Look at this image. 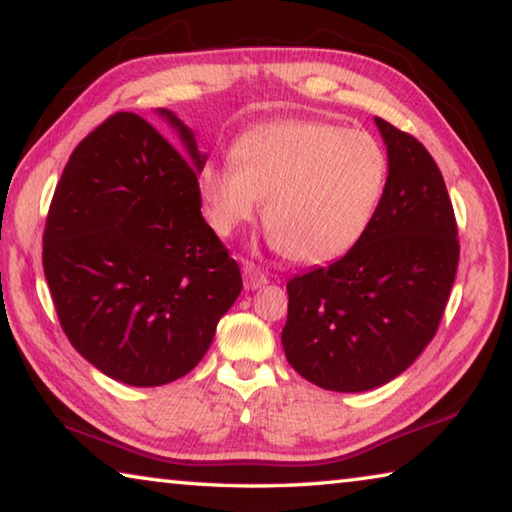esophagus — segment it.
Segmentation results:
<instances>
[{"label":"esophagus","instance_id":"obj_1","mask_svg":"<svg viewBox=\"0 0 512 512\" xmlns=\"http://www.w3.org/2000/svg\"><path fill=\"white\" fill-rule=\"evenodd\" d=\"M266 282H268V277L262 271H259V268H255L253 264H246L244 266V284H246L248 291L262 289Z\"/></svg>","mask_w":512,"mask_h":512}]
</instances>
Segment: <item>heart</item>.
I'll return each instance as SVG.
<instances>
[{
  "mask_svg": "<svg viewBox=\"0 0 512 512\" xmlns=\"http://www.w3.org/2000/svg\"><path fill=\"white\" fill-rule=\"evenodd\" d=\"M388 183L375 137L318 119H282L239 137L230 164L198 171L210 228L230 237L264 203L268 239L300 264H325L359 244Z\"/></svg>",
  "mask_w": 512,
  "mask_h": 512,
  "instance_id": "obj_1",
  "label": "heart"
}]
</instances>
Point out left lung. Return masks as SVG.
I'll return each instance as SVG.
<instances>
[{
    "label": "left lung",
    "instance_id": "obj_1",
    "mask_svg": "<svg viewBox=\"0 0 512 512\" xmlns=\"http://www.w3.org/2000/svg\"><path fill=\"white\" fill-rule=\"evenodd\" d=\"M388 183L375 221L341 259L287 282L282 348L325 391L363 393L411 366L436 334L458 266L443 173L413 135L375 117Z\"/></svg>",
    "mask_w": 512,
    "mask_h": 512
}]
</instances>
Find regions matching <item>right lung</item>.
I'll return each mask as SVG.
<instances>
[{
    "label": "right lung",
    "mask_w": 512,
    "mask_h": 512,
    "mask_svg": "<svg viewBox=\"0 0 512 512\" xmlns=\"http://www.w3.org/2000/svg\"><path fill=\"white\" fill-rule=\"evenodd\" d=\"M117 112L69 155L49 207L42 266L60 327L83 359L128 386L176 381L210 350L241 273L198 198L207 153L167 108Z\"/></svg>",
    "instance_id": "right-lung-1"
}]
</instances>
